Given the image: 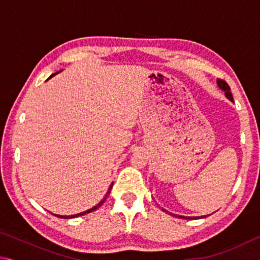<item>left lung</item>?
I'll return each instance as SVG.
<instances>
[{
    "mask_svg": "<svg viewBox=\"0 0 260 260\" xmlns=\"http://www.w3.org/2000/svg\"><path fill=\"white\" fill-rule=\"evenodd\" d=\"M217 83H218V86H219L220 89H222L223 91H225L226 98H227L228 100L233 101V95H232V93H231V88H230V86H228V83H227L226 81L221 80V79H218ZM161 210L164 211V212L169 213L166 210H164V209H161ZM170 214H172V213H170ZM172 215H175V217L182 218V219H201V218H205V217H206V215H202V217H183V215H177V214H172Z\"/></svg>",
    "mask_w": 260,
    "mask_h": 260,
    "instance_id": "1",
    "label": "left lung"
}]
</instances>
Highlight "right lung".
<instances>
[{
  "label": "right lung",
  "mask_w": 260,
  "mask_h": 260,
  "mask_svg": "<svg viewBox=\"0 0 260 260\" xmlns=\"http://www.w3.org/2000/svg\"><path fill=\"white\" fill-rule=\"evenodd\" d=\"M58 72H56V73H54V74H51V76L49 77V79L50 78H52L55 76V74H57ZM112 186H113V183H111V186L109 187V189H108V191H107V195H105V197L104 199L100 202L99 204H96L94 208H91V209H89V210H87V211H83V212H81V213H78V214H73V215H59V214H54V215H56V217H58V218H64V219H71V218H77V217H80V215H85V214H87V213H90V212H93V211H95L96 209H99L101 205H102L103 203H104V201L107 200V197L109 196V193H110V191H111V188H112Z\"/></svg>",
  "instance_id": "1"
}]
</instances>
